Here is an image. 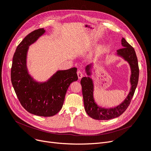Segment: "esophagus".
<instances>
[{"mask_svg": "<svg viewBox=\"0 0 151 151\" xmlns=\"http://www.w3.org/2000/svg\"><path fill=\"white\" fill-rule=\"evenodd\" d=\"M77 75L78 77V79H81L82 76H83V73L81 71H77Z\"/></svg>", "mask_w": 151, "mask_h": 151, "instance_id": "esophagus-1", "label": "esophagus"}]
</instances>
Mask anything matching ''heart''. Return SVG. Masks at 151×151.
Returning a JSON list of instances; mask_svg holds the SVG:
<instances>
[{
	"instance_id": "1",
	"label": "heart",
	"mask_w": 151,
	"mask_h": 151,
	"mask_svg": "<svg viewBox=\"0 0 151 151\" xmlns=\"http://www.w3.org/2000/svg\"><path fill=\"white\" fill-rule=\"evenodd\" d=\"M101 51H102L101 46H97L95 49V50L93 52H92V53L90 55L91 59H94V58H95L96 57L98 56L101 53Z\"/></svg>"
}]
</instances>
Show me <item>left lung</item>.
I'll return each instance as SVG.
<instances>
[{
	"instance_id": "left-lung-1",
	"label": "left lung",
	"mask_w": 151,
	"mask_h": 151,
	"mask_svg": "<svg viewBox=\"0 0 151 151\" xmlns=\"http://www.w3.org/2000/svg\"><path fill=\"white\" fill-rule=\"evenodd\" d=\"M121 44L124 47L116 51L115 55L122 58L129 65L131 73L130 76V89L129 93L121 104L114 108L106 109L99 106L94 99V80L91 76L93 75L92 71L93 70L94 71L95 64L86 66L85 70L88 76L82 78L81 85L85 110L86 114L92 119L96 120H110L118 117L127 109L134 96L135 90L137 88L139 70L135 51L133 47L129 45L125 38L122 37V39Z\"/></svg>"
}]
</instances>
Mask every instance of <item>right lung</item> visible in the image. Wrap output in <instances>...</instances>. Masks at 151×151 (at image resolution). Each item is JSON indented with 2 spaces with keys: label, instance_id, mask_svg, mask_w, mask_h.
<instances>
[{
  "label": "right lung",
  "instance_id": "right-lung-1",
  "mask_svg": "<svg viewBox=\"0 0 151 151\" xmlns=\"http://www.w3.org/2000/svg\"><path fill=\"white\" fill-rule=\"evenodd\" d=\"M46 32L39 29L31 32L16 48L12 60L11 81L21 104L28 112L41 116H51L61 109L65 95L72 82L78 80L76 68L58 70L49 78L39 81L28 70L29 46Z\"/></svg>",
  "mask_w": 151,
  "mask_h": 151
}]
</instances>
